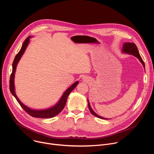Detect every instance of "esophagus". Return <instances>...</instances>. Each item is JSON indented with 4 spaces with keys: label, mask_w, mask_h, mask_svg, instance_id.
<instances>
[{
    "label": "esophagus",
    "mask_w": 154,
    "mask_h": 154,
    "mask_svg": "<svg viewBox=\"0 0 154 154\" xmlns=\"http://www.w3.org/2000/svg\"><path fill=\"white\" fill-rule=\"evenodd\" d=\"M83 80H85V81H87V80H87V79H85V78H84V79H83Z\"/></svg>",
    "instance_id": "esophagus-1"
}]
</instances>
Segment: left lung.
Instances as JSON below:
<instances>
[{
  "label": "left lung",
  "mask_w": 154,
  "mask_h": 154,
  "mask_svg": "<svg viewBox=\"0 0 154 154\" xmlns=\"http://www.w3.org/2000/svg\"><path fill=\"white\" fill-rule=\"evenodd\" d=\"M122 53H125V54H130V55H132L136 57L137 58H138V60L140 61V62L143 64L144 68H145L144 63L143 59L141 58V56L140 55V53H139V51L138 50V48H137V46L135 45L134 43H133V42H125V43H124L123 46H122ZM88 105L90 111V112L91 113L92 115H93L94 116H95L97 118H99L100 119H108L106 118H103L102 116H100L99 115H97L93 110V109L91 108V107L90 106V102H89L88 100Z\"/></svg>",
  "instance_id": "1"
}]
</instances>
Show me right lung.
Here are the masks:
<instances>
[{"mask_svg":"<svg viewBox=\"0 0 154 154\" xmlns=\"http://www.w3.org/2000/svg\"><path fill=\"white\" fill-rule=\"evenodd\" d=\"M32 38L31 36H29L27 37L26 40L24 41V43L23 44V46L19 52L17 53V54L16 55L14 61L13 62V70L12 73L10 76V90L13 94V96L16 98L18 103L20 104L21 107L23 108L24 110L30 116L35 117V118H51L55 117L57 115H58L64 108L66 103V100L68 99V96L69 94L72 92V91L75 88L76 86L78 85L79 82L77 81L75 83H74L71 86H69L68 88L65 91V92L62 95L60 99L58 100V102L53 106L50 107L47 109H33L29 106L24 105L23 102H22L19 98L17 97L16 93H15V87H14V75L16 69L17 64L20 60V58L24 54L26 48H27L29 43L30 42V39Z\"/></svg>","mask_w":154,"mask_h":154,"instance_id":"obj_1","label":"right lung"}]
</instances>
